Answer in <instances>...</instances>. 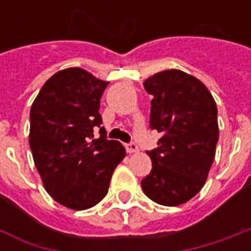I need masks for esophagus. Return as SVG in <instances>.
I'll use <instances>...</instances> for the list:
<instances>
[{
  "instance_id": "34e87169",
  "label": "esophagus",
  "mask_w": 251,
  "mask_h": 251,
  "mask_svg": "<svg viewBox=\"0 0 251 251\" xmlns=\"http://www.w3.org/2000/svg\"><path fill=\"white\" fill-rule=\"evenodd\" d=\"M126 151L127 153H136L138 152V147L136 142H129V144H126Z\"/></svg>"
}]
</instances>
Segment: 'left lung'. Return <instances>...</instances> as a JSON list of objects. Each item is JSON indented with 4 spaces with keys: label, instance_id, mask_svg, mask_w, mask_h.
<instances>
[{
    "label": "left lung",
    "instance_id": "1",
    "mask_svg": "<svg viewBox=\"0 0 251 251\" xmlns=\"http://www.w3.org/2000/svg\"><path fill=\"white\" fill-rule=\"evenodd\" d=\"M151 100V129L163 133L148 151L152 171L141 181L149 199L183 204L199 192L214 163L219 138L218 109L199 79L180 70L154 74L144 82Z\"/></svg>",
    "mask_w": 251,
    "mask_h": 251
}]
</instances>
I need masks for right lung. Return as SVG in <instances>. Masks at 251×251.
Masks as SVG:
<instances>
[{
	"instance_id": "obj_1",
	"label": "right lung",
	"mask_w": 251,
	"mask_h": 251,
	"mask_svg": "<svg viewBox=\"0 0 251 251\" xmlns=\"http://www.w3.org/2000/svg\"><path fill=\"white\" fill-rule=\"evenodd\" d=\"M109 82L72 67L52 75L30 109L29 147L53 200L72 210L98 204L109 191L125 148L107 140L99 114ZM101 136L93 140V129Z\"/></svg>"
}]
</instances>
